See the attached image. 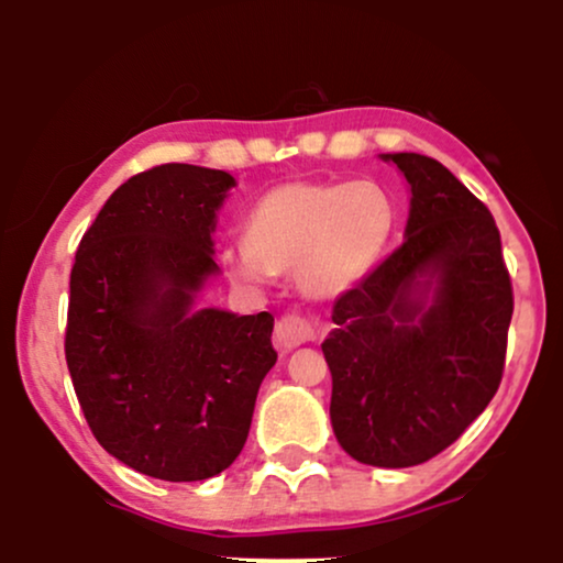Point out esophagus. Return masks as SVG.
I'll return each instance as SVG.
<instances>
[{
	"instance_id": "obj_1",
	"label": "esophagus",
	"mask_w": 563,
	"mask_h": 563,
	"mask_svg": "<svg viewBox=\"0 0 563 563\" xmlns=\"http://www.w3.org/2000/svg\"><path fill=\"white\" fill-rule=\"evenodd\" d=\"M314 339V325L309 320L299 318V314H286L277 320L275 325V346L280 352H290V349L307 344Z\"/></svg>"
}]
</instances>
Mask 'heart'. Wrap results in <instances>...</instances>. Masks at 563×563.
I'll return each instance as SVG.
<instances>
[{"instance_id":"heart-1","label":"heart","mask_w":563,"mask_h":563,"mask_svg":"<svg viewBox=\"0 0 563 563\" xmlns=\"http://www.w3.org/2000/svg\"><path fill=\"white\" fill-rule=\"evenodd\" d=\"M394 228V200L371 179L288 183L251 206L245 238L222 251V262L245 288H267L294 269L303 294L335 299L376 273Z\"/></svg>"}]
</instances>
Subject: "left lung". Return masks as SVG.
<instances>
[{"mask_svg":"<svg viewBox=\"0 0 563 563\" xmlns=\"http://www.w3.org/2000/svg\"><path fill=\"white\" fill-rule=\"evenodd\" d=\"M410 187L405 243L333 307L322 341L333 434L354 461L407 468L450 448L495 397L514 290L479 198L421 153H380Z\"/></svg>","mask_w":563,"mask_h":563,"instance_id":"1","label":"left lung"}]
</instances>
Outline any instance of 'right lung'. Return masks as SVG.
<instances>
[{
    "label": "right lung",
    "instance_id": "add662e5",
    "mask_svg": "<svg viewBox=\"0 0 563 563\" xmlns=\"http://www.w3.org/2000/svg\"><path fill=\"white\" fill-rule=\"evenodd\" d=\"M228 172L164 164L126 179L70 269L66 363L97 442L164 482H203L241 455L275 318L198 307L219 275Z\"/></svg>",
    "mask_w": 563,
    "mask_h": 563
}]
</instances>
